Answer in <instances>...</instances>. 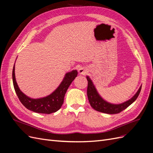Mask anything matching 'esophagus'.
<instances>
[{"mask_svg":"<svg viewBox=\"0 0 153 153\" xmlns=\"http://www.w3.org/2000/svg\"><path fill=\"white\" fill-rule=\"evenodd\" d=\"M88 72V69L85 68H80L78 69V73L80 74V75H85Z\"/></svg>","mask_w":153,"mask_h":153,"instance_id":"1","label":"esophagus"}]
</instances>
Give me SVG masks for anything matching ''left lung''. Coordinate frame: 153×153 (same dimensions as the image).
I'll use <instances>...</instances> for the list:
<instances>
[{"mask_svg":"<svg viewBox=\"0 0 153 153\" xmlns=\"http://www.w3.org/2000/svg\"><path fill=\"white\" fill-rule=\"evenodd\" d=\"M86 77L88 81L87 94L88 100H89V103L92 108L96 111H98V112L108 114H118L128 107L129 105H131L137 100L140 94L142 88L141 85L136 92V94L131 99L120 104H113L103 99L102 97L99 94L98 91L96 89L93 82H92L90 77L89 76H87Z\"/></svg>","mask_w":153,"mask_h":153,"instance_id":"8db88e82","label":"left lung"}]
</instances>
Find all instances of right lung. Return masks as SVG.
Returning <instances> with one entry per match:
<instances>
[{"label": "right lung", "instance_id": "obj_1", "mask_svg": "<svg viewBox=\"0 0 153 153\" xmlns=\"http://www.w3.org/2000/svg\"><path fill=\"white\" fill-rule=\"evenodd\" d=\"M15 66L14 64L12 75L13 82L18 98L25 108L34 112L40 114H50L57 112L61 108L68 87L78 75V72L75 69L66 73L61 84L52 93L43 98L34 99L27 96L20 89L16 81Z\"/></svg>", "mask_w": 153, "mask_h": 153}]
</instances>
